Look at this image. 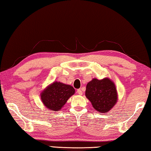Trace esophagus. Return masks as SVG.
Masks as SVG:
<instances>
[{"label": "esophagus", "mask_w": 151, "mask_h": 151, "mask_svg": "<svg viewBox=\"0 0 151 151\" xmlns=\"http://www.w3.org/2000/svg\"><path fill=\"white\" fill-rule=\"evenodd\" d=\"M77 93L78 94V95H82V93H83V92H82V90H81V89H78V90L77 91Z\"/></svg>", "instance_id": "esophagus-1"}]
</instances>
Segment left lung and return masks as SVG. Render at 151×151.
Here are the masks:
<instances>
[{
    "label": "left lung",
    "mask_w": 151,
    "mask_h": 151,
    "mask_svg": "<svg viewBox=\"0 0 151 151\" xmlns=\"http://www.w3.org/2000/svg\"><path fill=\"white\" fill-rule=\"evenodd\" d=\"M85 95L95 110L101 113L110 111L118 100L116 87L110 78H93L86 85Z\"/></svg>",
    "instance_id": "1"
}]
</instances>
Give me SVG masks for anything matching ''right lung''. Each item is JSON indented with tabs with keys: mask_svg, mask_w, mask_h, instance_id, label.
<instances>
[{
	"mask_svg": "<svg viewBox=\"0 0 151 151\" xmlns=\"http://www.w3.org/2000/svg\"><path fill=\"white\" fill-rule=\"evenodd\" d=\"M75 93V89L71 85L60 82H52L41 93V99L47 109L51 111H59L69 98Z\"/></svg>",
	"mask_w": 151,
	"mask_h": 151,
	"instance_id": "obj_1",
	"label": "right lung"
}]
</instances>
